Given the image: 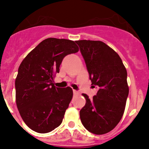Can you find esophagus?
Here are the masks:
<instances>
[{
  "mask_svg": "<svg viewBox=\"0 0 149 149\" xmlns=\"http://www.w3.org/2000/svg\"><path fill=\"white\" fill-rule=\"evenodd\" d=\"M79 91H76V90H73V94L74 95H77V94H79Z\"/></svg>",
  "mask_w": 149,
  "mask_h": 149,
  "instance_id": "1",
  "label": "esophagus"
}]
</instances>
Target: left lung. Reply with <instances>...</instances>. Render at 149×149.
Segmentation results:
<instances>
[{
    "label": "left lung",
    "instance_id": "8db88e82",
    "mask_svg": "<svg viewBox=\"0 0 149 149\" xmlns=\"http://www.w3.org/2000/svg\"><path fill=\"white\" fill-rule=\"evenodd\" d=\"M89 79L97 94L90 100L86 94L80 118L87 130L102 135L113 130L120 121L129 93L127 70L119 55L101 41L78 40Z\"/></svg>",
    "mask_w": 149,
    "mask_h": 149
}]
</instances>
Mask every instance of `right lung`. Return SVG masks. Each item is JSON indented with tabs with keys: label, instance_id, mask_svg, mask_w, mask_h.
<instances>
[{
	"label": "right lung",
	"instance_id": "right-lung-1",
	"mask_svg": "<svg viewBox=\"0 0 149 149\" xmlns=\"http://www.w3.org/2000/svg\"><path fill=\"white\" fill-rule=\"evenodd\" d=\"M78 51L72 40L47 38L19 65L15 81L16 105L22 120L34 131L49 133L62 123L73 90L55 86L53 79L63 59Z\"/></svg>",
	"mask_w": 149,
	"mask_h": 149
}]
</instances>
